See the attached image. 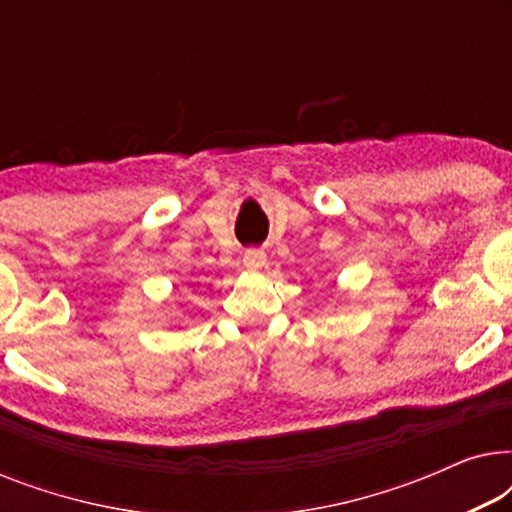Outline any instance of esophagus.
Segmentation results:
<instances>
[{
	"instance_id": "1",
	"label": "esophagus",
	"mask_w": 512,
	"mask_h": 512,
	"mask_svg": "<svg viewBox=\"0 0 512 512\" xmlns=\"http://www.w3.org/2000/svg\"><path fill=\"white\" fill-rule=\"evenodd\" d=\"M242 263H244V268H247V270H261L265 265V254L261 249H247V251H244Z\"/></svg>"
}]
</instances>
